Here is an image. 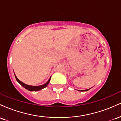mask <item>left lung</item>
<instances>
[{
	"instance_id": "1",
	"label": "left lung",
	"mask_w": 121,
	"mask_h": 121,
	"mask_svg": "<svg viewBox=\"0 0 121 121\" xmlns=\"http://www.w3.org/2000/svg\"><path fill=\"white\" fill-rule=\"evenodd\" d=\"M88 90H89V89H86V90H84V91H88Z\"/></svg>"
}]
</instances>
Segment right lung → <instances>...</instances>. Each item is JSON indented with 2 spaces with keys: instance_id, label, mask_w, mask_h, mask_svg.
<instances>
[{
  "instance_id": "1",
  "label": "right lung",
  "mask_w": 121,
  "mask_h": 121,
  "mask_svg": "<svg viewBox=\"0 0 121 121\" xmlns=\"http://www.w3.org/2000/svg\"><path fill=\"white\" fill-rule=\"evenodd\" d=\"M15 78H16V80H17V81L18 82H19V84H20L22 86H23L24 87V88H26V89H27L28 91H40V90L42 89L45 88V87H46L47 85H48V84H49L50 80H51V77H50L49 80H48V81H47L45 84L42 85H40V86H30V85H28L26 84H24V83L22 82V81H20V80H19V79H18L17 77H16V75H15Z\"/></svg>"
}]
</instances>
